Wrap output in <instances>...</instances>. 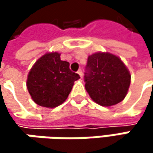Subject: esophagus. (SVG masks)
Returning <instances> with one entry per match:
<instances>
[{
    "label": "esophagus",
    "instance_id": "1",
    "mask_svg": "<svg viewBox=\"0 0 153 153\" xmlns=\"http://www.w3.org/2000/svg\"><path fill=\"white\" fill-rule=\"evenodd\" d=\"M77 73H78V74H79V75L80 76V78H82V76H83V74H82V70H80V69H79V71H78Z\"/></svg>",
    "mask_w": 153,
    "mask_h": 153
}]
</instances>
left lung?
I'll list each match as a JSON object with an SVG mask.
<instances>
[{"instance_id":"1","label":"left lung","mask_w":153,"mask_h":153,"mask_svg":"<svg viewBox=\"0 0 153 153\" xmlns=\"http://www.w3.org/2000/svg\"><path fill=\"white\" fill-rule=\"evenodd\" d=\"M131 75L124 63L111 53L88 56L84 76L85 88L91 99L102 106H111L127 96Z\"/></svg>"}]
</instances>
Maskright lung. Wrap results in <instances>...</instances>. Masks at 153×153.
<instances>
[{
  "instance_id": "add662e5",
  "label": "right lung",
  "mask_w": 153,
  "mask_h": 153,
  "mask_svg": "<svg viewBox=\"0 0 153 153\" xmlns=\"http://www.w3.org/2000/svg\"><path fill=\"white\" fill-rule=\"evenodd\" d=\"M69 65L57 52L47 53L36 61L28 74L26 86L38 105L55 108L66 100L74 81L79 79Z\"/></svg>"
}]
</instances>
